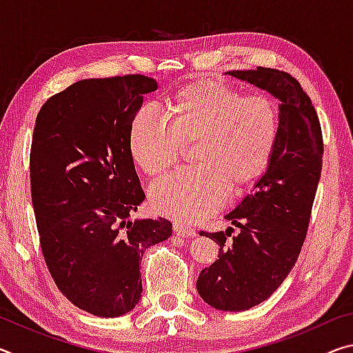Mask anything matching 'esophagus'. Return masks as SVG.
<instances>
[{"instance_id":"obj_1","label":"esophagus","mask_w":353,"mask_h":353,"mask_svg":"<svg viewBox=\"0 0 353 353\" xmlns=\"http://www.w3.org/2000/svg\"><path fill=\"white\" fill-rule=\"evenodd\" d=\"M172 229H174L176 234L181 235V236L194 238L196 235H198V234H196L194 229H191V227H187V225H183V224H179V223H176L174 227H172Z\"/></svg>"}]
</instances>
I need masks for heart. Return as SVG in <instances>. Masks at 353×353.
Returning <instances> with one entry per match:
<instances>
[{"label":"heart","instance_id":"b5f03b06","mask_svg":"<svg viewBox=\"0 0 353 353\" xmlns=\"http://www.w3.org/2000/svg\"><path fill=\"white\" fill-rule=\"evenodd\" d=\"M168 128L149 112L130 123L128 149L134 165L157 177L193 145L196 168L155 182L151 207L181 223H196L224 204L227 191L240 194L265 174L280 135L279 107L263 94H244L213 81L191 82L165 104Z\"/></svg>","mask_w":353,"mask_h":353}]
</instances>
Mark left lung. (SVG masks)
<instances>
[{
    "label": "left lung",
    "instance_id": "8db88e82",
    "mask_svg": "<svg viewBox=\"0 0 353 353\" xmlns=\"http://www.w3.org/2000/svg\"><path fill=\"white\" fill-rule=\"evenodd\" d=\"M225 74L279 101L280 135L270 166L235 210L234 229L205 234L218 243V260L199 274L196 288L208 305L244 312L266 301L296 265L305 240L322 170V132L312 99L291 74L263 68Z\"/></svg>",
    "mask_w": 353,
    "mask_h": 353
}]
</instances>
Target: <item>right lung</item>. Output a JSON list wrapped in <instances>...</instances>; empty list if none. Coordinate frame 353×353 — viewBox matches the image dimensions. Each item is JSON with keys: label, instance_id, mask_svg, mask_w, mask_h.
I'll return each instance as SVG.
<instances>
[{"label": "right lung", "instance_id": "right-lung-1", "mask_svg": "<svg viewBox=\"0 0 353 353\" xmlns=\"http://www.w3.org/2000/svg\"><path fill=\"white\" fill-rule=\"evenodd\" d=\"M148 76L83 79L54 94L35 119L31 194L48 270L77 308L118 318L141 297L143 254L168 240V219H135L145 201L128 149Z\"/></svg>", "mask_w": 353, "mask_h": 353}]
</instances>
